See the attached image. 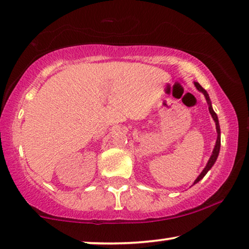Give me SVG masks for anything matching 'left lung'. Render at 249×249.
<instances>
[{
    "label": "left lung",
    "mask_w": 249,
    "mask_h": 249,
    "mask_svg": "<svg viewBox=\"0 0 249 249\" xmlns=\"http://www.w3.org/2000/svg\"><path fill=\"white\" fill-rule=\"evenodd\" d=\"M195 86L196 87V89H198L199 91H201L203 95H205L206 97V101L208 103V105H209V112L211 114V116H213L214 123H216V129H217V133H218V136H217V141H216V145H214V148L213 151V154H211V157L209 159V161H208L206 168L202 170V172L200 173V176L196 178V181L194 182V184H196V182H199L200 180L202 179L203 177L206 176L207 172L209 171V170L213 168V165L214 164V162H216L217 158H218V154H219V151H220V126H219V121H218V117H217V114L213 112V106H211V102H210V98H209V95H208V92L203 89L201 86H200L199 83H195Z\"/></svg>",
    "instance_id": "8db88e82"
}]
</instances>
